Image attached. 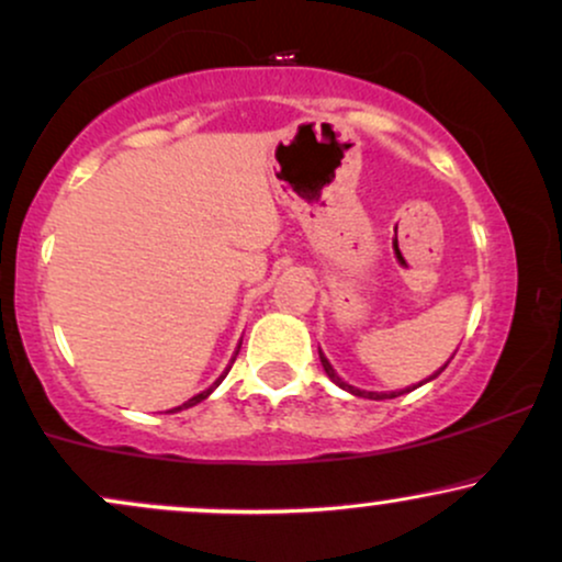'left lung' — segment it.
<instances>
[{"instance_id":"1","label":"left lung","mask_w":562,"mask_h":562,"mask_svg":"<svg viewBox=\"0 0 562 562\" xmlns=\"http://www.w3.org/2000/svg\"><path fill=\"white\" fill-rule=\"evenodd\" d=\"M456 356V353H452ZM450 356V358H452ZM450 358H448V363H450ZM319 361H322V367H324V371H327V376L329 380H333L337 387L340 390H346V392H350V395H356V397H367V401H384V397H397V395H405V392H411V390H416V387H422V384H427V382H431V380H437L439 374H442L445 371V367H448V363H445V367H439L435 374H429L427 380H422L418 384H414V387H405V390H392V392H374V390H361V387H353V384H348L346 380H342L340 374H337L335 371V367L333 363H329V358L322 353V348H319Z\"/></svg>"}]
</instances>
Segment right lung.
Returning a JSON list of instances; mask_svg holds the SVG:
<instances>
[{
  "instance_id": "1",
  "label": "right lung",
  "mask_w": 562,
  "mask_h": 562,
  "mask_svg": "<svg viewBox=\"0 0 562 562\" xmlns=\"http://www.w3.org/2000/svg\"><path fill=\"white\" fill-rule=\"evenodd\" d=\"M238 350H240V342H238V348H235V356H238ZM235 356H233V361H235ZM233 361H229V367H233ZM229 367H227L225 371H222V374H220V376H216V380H214L212 384H209V387H206L204 392H199V395H193V397H191V401H186V403H182V405H178V408H170V411H167V414H178V411L193 408V405H199L201 401H206V397H209V395H212V392H214L216 387H220V384H222V380H225V376H227V371H229Z\"/></svg>"
}]
</instances>
